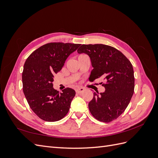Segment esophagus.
Wrapping results in <instances>:
<instances>
[{
  "label": "esophagus",
  "mask_w": 158,
  "mask_h": 158,
  "mask_svg": "<svg viewBox=\"0 0 158 158\" xmlns=\"http://www.w3.org/2000/svg\"><path fill=\"white\" fill-rule=\"evenodd\" d=\"M85 90V88L84 87H80L78 88L77 89H76V92L78 93V94H81L82 92H83Z\"/></svg>",
  "instance_id": "1"
}]
</instances>
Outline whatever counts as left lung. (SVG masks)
<instances>
[{"label":"left lung","mask_w":158,"mask_h":158,"mask_svg":"<svg viewBox=\"0 0 158 158\" xmlns=\"http://www.w3.org/2000/svg\"><path fill=\"white\" fill-rule=\"evenodd\" d=\"M77 52L90 58L93 70L90 82L104 78L105 92H94L88 104L91 114L97 120L109 123L125 111L135 89V76L131 63L121 51L103 44L80 45Z\"/></svg>","instance_id":"obj_1"}]
</instances>
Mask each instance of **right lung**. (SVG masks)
Wrapping results in <instances>:
<instances>
[{
  "label": "right lung",
  "mask_w": 158,
  "mask_h": 158,
  "mask_svg": "<svg viewBox=\"0 0 158 158\" xmlns=\"http://www.w3.org/2000/svg\"><path fill=\"white\" fill-rule=\"evenodd\" d=\"M80 44L49 43L28 56L22 73L23 92L30 108L42 120L59 121L68 113L75 91L69 88L59 94L52 86L55 74Z\"/></svg>",
  "instance_id": "obj_1"
}]
</instances>
